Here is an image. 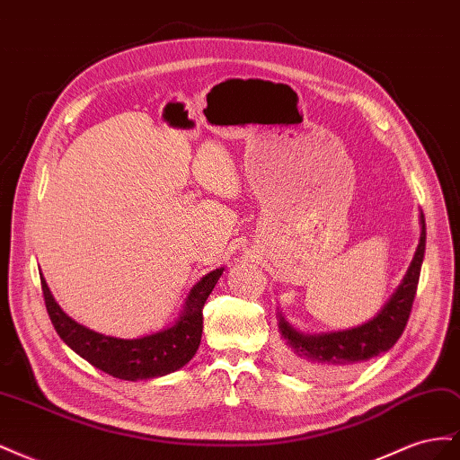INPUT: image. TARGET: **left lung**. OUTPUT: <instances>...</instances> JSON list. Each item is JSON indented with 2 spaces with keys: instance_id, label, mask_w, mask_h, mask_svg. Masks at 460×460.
<instances>
[{
  "instance_id": "8db88e82",
  "label": "left lung",
  "mask_w": 460,
  "mask_h": 460,
  "mask_svg": "<svg viewBox=\"0 0 460 460\" xmlns=\"http://www.w3.org/2000/svg\"><path fill=\"white\" fill-rule=\"evenodd\" d=\"M420 242L407 274L402 276L401 284L394 291V296L387 299L382 311L368 323L341 332L303 333L289 326L282 314H278L280 318L278 328H280L284 343L282 357L291 368L303 376H309V378H340V376L363 365L365 360L392 349L407 326L416 286H419L426 249L424 215H420Z\"/></svg>"
}]
</instances>
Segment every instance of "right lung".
<instances>
[{
	"mask_svg": "<svg viewBox=\"0 0 460 460\" xmlns=\"http://www.w3.org/2000/svg\"><path fill=\"white\" fill-rule=\"evenodd\" d=\"M222 272L225 269L211 270L190 289L184 309L172 326L137 340L103 336L78 324L53 299L44 276H41V291L55 332L75 353L113 378L136 382L159 378L190 363L201 343L203 305Z\"/></svg>",
	"mask_w": 460,
	"mask_h": 460,
	"instance_id": "right-lung-1",
	"label": "right lung"
}]
</instances>
